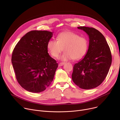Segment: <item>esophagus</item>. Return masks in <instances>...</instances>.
Listing matches in <instances>:
<instances>
[{
  "instance_id": "obj_1",
  "label": "esophagus",
  "mask_w": 120,
  "mask_h": 120,
  "mask_svg": "<svg viewBox=\"0 0 120 120\" xmlns=\"http://www.w3.org/2000/svg\"><path fill=\"white\" fill-rule=\"evenodd\" d=\"M64 64H65V63H64V62H63V63H60L59 64L58 66H59V67H62V66H63Z\"/></svg>"
}]
</instances>
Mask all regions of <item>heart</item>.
Listing matches in <instances>:
<instances>
[{
    "label": "heart",
    "instance_id": "b5f03b06",
    "mask_svg": "<svg viewBox=\"0 0 120 120\" xmlns=\"http://www.w3.org/2000/svg\"><path fill=\"white\" fill-rule=\"evenodd\" d=\"M57 41L51 39L47 43L48 50L52 56L57 58L64 48L65 51L60 57L62 61L79 60L84 57L88 49V41L84 37L70 31L59 33Z\"/></svg>",
    "mask_w": 120,
    "mask_h": 120
}]
</instances>
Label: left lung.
Returning a JSON list of instances; mask_svg holds the SVG:
<instances>
[{
	"label": "left lung",
	"mask_w": 120,
	"mask_h": 120,
	"mask_svg": "<svg viewBox=\"0 0 120 120\" xmlns=\"http://www.w3.org/2000/svg\"><path fill=\"white\" fill-rule=\"evenodd\" d=\"M89 36L88 50L85 56L73 67L72 79L79 88L91 89L98 86L105 79L112 57L106 38L93 27H78Z\"/></svg>",
	"instance_id": "1"
}]
</instances>
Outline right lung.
<instances>
[{"label":"right lung","instance_id":"add662e5","mask_svg":"<svg viewBox=\"0 0 120 120\" xmlns=\"http://www.w3.org/2000/svg\"><path fill=\"white\" fill-rule=\"evenodd\" d=\"M53 32L33 30L23 36L13 51L11 63L17 80L23 89L39 93L48 87L58 64L48 53L47 43Z\"/></svg>","mask_w":120,"mask_h":120}]
</instances>
